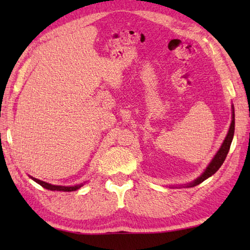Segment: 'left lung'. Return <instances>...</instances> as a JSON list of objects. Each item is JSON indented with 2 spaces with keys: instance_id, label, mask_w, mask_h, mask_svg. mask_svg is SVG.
Wrapping results in <instances>:
<instances>
[{
  "instance_id": "left-lung-1",
  "label": "left lung",
  "mask_w": 250,
  "mask_h": 250,
  "mask_svg": "<svg viewBox=\"0 0 250 250\" xmlns=\"http://www.w3.org/2000/svg\"><path fill=\"white\" fill-rule=\"evenodd\" d=\"M234 132H235V112H234V108H232V120H231V124L229 126V130H228V133L226 135L225 140H224V142H223L221 149L218 150L216 155H215L214 159L211 160L209 166L206 167L205 172L203 173V174L198 177V179L194 181L193 183H191L188 186H189V188H194V186L201 184L202 182H204L206 179H208L209 176L213 175L214 173L217 172L218 168L221 167L222 164L224 163V161H225L228 151H229L232 138H234Z\"/></svg>"
}]
</instances>
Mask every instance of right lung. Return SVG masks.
Masks as SVG:
<instances>
[{"mask_svg": "<svg viewBox=\"0 0 250 250\" xmlns=\"http://www.w3.org/2000/svg\"><path fill=\"white\" fill-rule=\"evenodd\" d=\"M32 179L36 182V183H39L41 186H43L46 189H50V191H62V192H73L76 191V189H78L79 188H82L83 184L80 185H76V186H61V185H52V184H48L46 183V182H43L41 180H37L35 177H32Z\"/></svg>", "mask_w": 250, "mask_h": 250, "instance_id": "obj_1", "label": "right lung"}]
</instances>
